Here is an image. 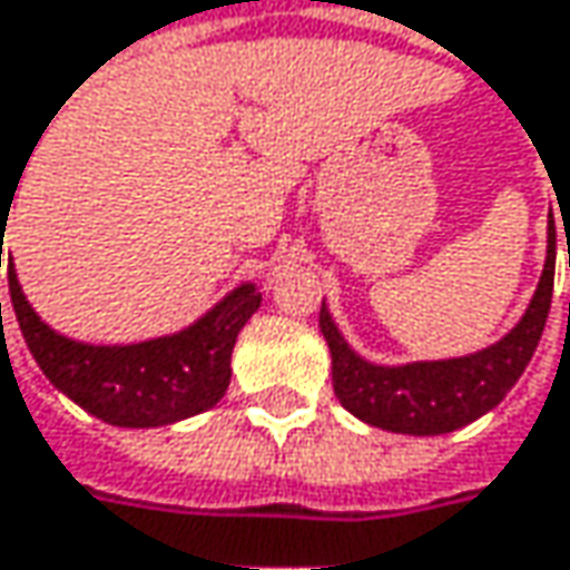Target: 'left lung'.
<instances>
[{
    "label": "left lung",
    "mask_w": 570,
    "mask_h": 570,
    "mask_svg": "<svg viewBox=\"0 0 570 570\" xmlns=\"http://www.w3.org/2000/svg\"><path fill=\"white\" fill-rule=\"evenodd\" d=\"M570 254V240H568ZM554 289V222L548 215V250L535 296L522 320L487 348L460 358L375 365L362 358L338 333L326 303L320 309V330L333 355V389L338 404L358 421L391 434L438 438L460 431L492 411L519 382L535 355Z\"/></svg>",
    "instance_id": "obj_1"
}]
</instances>
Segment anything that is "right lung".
<instances>
[{
  "mask_svg": "<svg viewBox=\"0 0 570 570\" xmlns=\"http://www.w3.org/2000/svg\"><path fill=\"white\" fill-rule=\"evenodd\" d=\"M9 208L12 205L6 202L0 205V267ZM9 296L28 352L35 355L45 379L87 414L114 428H166L215 407L232 382L237 333L261 306L257 286L240 284L202 320L173 336L130 345H90L61 336L48 323H41L22 293L12 261Z\"/></svg>",
  "mask_w": 570,
  "mask_h": 570,
  "instance_id": "obj_1",
  "label": "right lung"
}]
</instances>
